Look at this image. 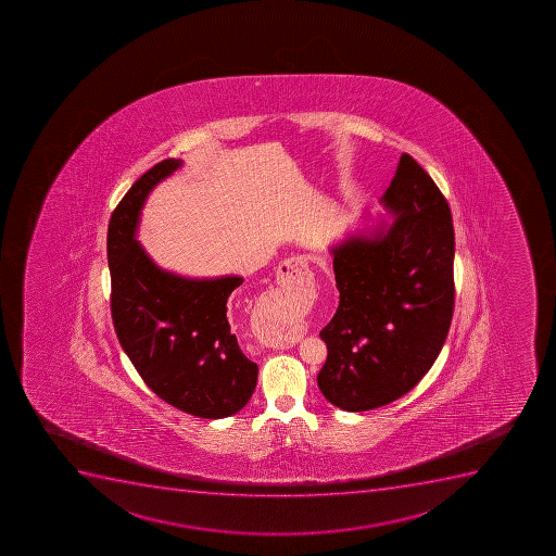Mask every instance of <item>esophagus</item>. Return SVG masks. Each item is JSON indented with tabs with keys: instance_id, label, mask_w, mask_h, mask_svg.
Wrapping results in <instances>:
<instances>
[{
	"instance_id": "obj_1",
	"label": "esophagus",
	"mask_w": 556,
	"mask_h": 556,
	"mask_svg": "<svg viewBox=\"0 0 556 556\" xmlns=\"http://www.w3.org/2000/svg\"><path fill=\"white\" fill-rule=\"evenodd\" d=\"M278 281L286 289H311L314 286V278L308 270V264L303 258H289L278 267ZM301 336L280 339L275 348H292L300 343Z\"/></svg>"
}]
</instances>
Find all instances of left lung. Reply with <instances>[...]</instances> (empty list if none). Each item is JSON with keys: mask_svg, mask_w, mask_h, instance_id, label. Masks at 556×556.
Here are the masks:
<instances>
[{"mask_svg": "<svg viewBox=\"0 0 556 556\" xmlns=\"http://www.w3.org/2000/svg\"><path fill=\"white\" fill-rule=\"evenodd\" d=\"M382 201L390 228L332 250L339 306L319 332L328 355L317 386L353 413L413 390L440 355L454 312V226L437 182L402 154Z\"/></svg>", "mask_w": 556, "mask_h": 556, "instance_id": "left-lung-1", "label": "left lung"}]
</instances>
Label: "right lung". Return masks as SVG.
<instances>
[{"mask_svg": "<svg viewBox=\"0 0 556 556\" xmlns=\"http://www.w3.org/2000/svg\"><path fill=\"white\" fill-rule=\"evenodd\" d=\"M181 166L163 160L130 187L111 215L108 262L111 316L136 371L166 404L217 420L250 402L258 366L233 333L228 305L239 276L188 280L160 269L135 239L147 195Z\"/></svg>", "mask_w": 556, "mask_h": 556, "instance_id": "obj_1", "label": "right lung"}]
</instances>
